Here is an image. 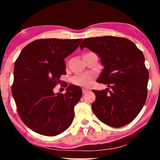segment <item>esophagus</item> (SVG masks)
Masks as SVG:
<instances>
[{"instance_id":"34e87169","label":"esophagus","mask_w":160,"mask_h":160,"mask_svg":"<svg viewBox=\"0 0 160 160\" xmlns=\"http://www.w3.org/2000/svg\"><path fill=\"white\" fill-rule=\"evenodd\" d=\"M88 91H89L88 89H86V88H83V89H82V92L84 93V94L87 93Z\"/></svg>"}]
</instances>
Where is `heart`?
I'll use <instances>...</instances> for the list:
<instances>
[{"label": "heart", "mask_w": 160, "mask_h": 160, "mask_svg": "<svg viewBox=\"0 0 160 160\" xmlns=\"http://www.w3.org/2000/svg\"><path fill=\"white\" fill-rule=\"evenodd\" d=\"M72 82L75 84L79 85V86L89 87L92 84L93 78L90 76L84 74V75L76 76L75 77H73V79H72Z\"/></svg>", "instance_id": "b5f03b06"}]
</instances>
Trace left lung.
<instances>
[{
  "label": "left lung",
  "instance_id": "left-lung-1",
  "mask_svg": "<svg viewBox=\"0 0 160 160\" xmlns=\"http://www.w3.org/2000/svg\"><path fill=\"white\" fill-rule=\"evenodd\" d=\"M97 54L103 66L97 82L108 84L106 90H92V104L100 121L113 128L130 123L143 108L147 98L148 72L143 54L132 41L116 36L85 38L80 49Z\"/></svg>",
  "mask_w": 160,
  "mask_h": 160
}]
</instances>
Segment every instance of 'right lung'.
I'll use <instances>...</instances> for the list:
<instances>
[{
    "instance_id": "add662e5",
    "label": "right lung",
    "mask_w": 160,
    "mask_h": 160,
    "mask_svg": "<svg viewBox=\"0 0 160 160\" xmlns=\"http://www.w3.org/2000/svg\"><path fill=\"white\" fill-rule=\"evenodd\" d=\"M82 40L38 39L26 46L15 62L12 92L17 111L25 125L38 134L58 135L73 122L82 89L71 84L65 94H55L53 89L66 74L64 59Z\"/></svg>"
}]
</instances>
